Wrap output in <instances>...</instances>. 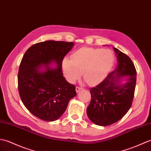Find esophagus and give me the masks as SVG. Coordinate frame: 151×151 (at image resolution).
I'll use <instances>...</instances> for the list:
<instances>
[{
	"mask_svg": "<svg viewBox=\"0 0 151 151\" xmlns=\"http://www.w3.org/2000/svg\"><path fill=\"white\" fill-rule=\"evenodd\" d=\"M82 89L83 88H81V87H79V86H76V90L77 93H79Z\"/></svg>",
	"mask_w": 151,
	"mask_h": 151,
	"instance_id": "34e87169",
	"label": "esophagus"
}]
</instances>
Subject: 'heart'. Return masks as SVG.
I'll list each match as a JSON object with an SVG mask.
<instances>
[{"mask_svg":"<svg viewBox=\"0 0 151 151\" xmlns=\"http://www.w3.org/2000/svg\"><path fill=\"white\" fill-rule=\"evenodd\" d=\"M71 59L65 58L62 68L66 79L75 82L81 76L88 85L101 81L111 70L115 61L112 50L83 48L72 53Z\"/></svg>","mask_w":151,"mask_h":151,"instance_id":"heart-1","label":"heart"}]
</instances>
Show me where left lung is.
Returning <instances> with one entry per match:
<instances>
[{
  "instance_id": "left-lung-1",
  "label": "left lung",
  "mask_w": 151,
  "mask_h": 151,
  "mask_svg": "<svg viewBox=\"0 0 151 151\" xmlns=\"http://www.w3.org/2000/svg\"><path fill=\"white\" fill-rule=\"evenodd\" d=\"M118 59L116 68L99 85L90 88L91 101L86 109L90 121L108 126L121 119L132 105L136 83V70L128 55L114 48ZM127 76L122 85L121 79Z\"/></svg>"
}]
</instances>
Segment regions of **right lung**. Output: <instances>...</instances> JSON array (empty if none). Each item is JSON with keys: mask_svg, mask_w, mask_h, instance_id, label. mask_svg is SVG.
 <instances>
[{"mask_svg": "<svg viewBox=\"0 0 151 151\" xmlns=\"http://www.w3.org/2000/svg\"><path fill=\"white\" fill-rule=\"evenodd\" d=\"M73 45L72 42H41L32 45L23 55L18 73L19 92L26 108L37 118L55 121L77 95L75 85L67 82L62 72L63 60ZM52 62L56 63L57 68L48 66ZM41 65L45 66V70H41Z\"/></svg>", "mask_w": 151, "mask_h": 151, "instance_id": "1", "label": "right lung"}]
</instances>
